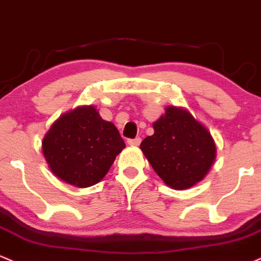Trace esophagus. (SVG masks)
<instances>
[{"instance_id":"1","label":"esophagus","mask_w":261,"mask_h":261,"mask_svg":"<svg viewBox=\"0 0 261 261\" xmlns=\"http://www.w3.org/2000/svg\"><path fill=\"white\" fill-rule=\"evenodd\" d=\"M140 142H142V139H140V138H136V139H129L127 143L129 144L130 146H138L140 144Z\"/></svg>"}]
</instances>
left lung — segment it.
<instances>
[{
  "label": "left lung",
  "mask_w": 261,
  "mask_h": 261,
  "mask_svg": "<svg viewBox=\"0 0 261 261\" xmlns=\"http://www.w3.org/2000/svg\"><path fill=\"white\" fill-rule=\"evenodd\" d=\"M140 144L144 156L166 186L183 191L205 178L216 159L209 129L185 107L167 106Z\"/></svg>",
  "instance_id": "obj_1"
}]
</instances>
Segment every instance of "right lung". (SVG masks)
Masks as SVG:
<instances>
[{
  "label": "right lung",
  "instance_id": "obj_1",
  "mask_svg": "<svg viewBox=\"0 0 261 261\" xmlns=\"http://www.w3.org/2000/svg\"><path fill=\"white\" fill-rule=\"evenodd\" d=\"M125 148L112 122L93 105L78 106L52 123L42 139V154L51 172L78 188L99 183Z\"/></svg>",
  "mask_w": 261,
  "mask_h": 261
}]
</instances>
